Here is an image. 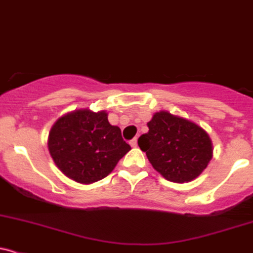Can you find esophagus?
Segmentation results:
<instances>
[{
  "label": "esophagus",
  "instance_id": "34e87169",
  "mask_svg": "<svg viewBox=\"0 0 253 253\" xmlns=\"http://www.w3.org/2000/svg\"><path fill=\"white\" fill-rule=\"evenodd\" d=\"M129 144H131L132 148H135V147H137V139H135V138H133V139H132V140H129Z\"/></svg>",
  "mask_w": 253,
  "mask_h": 253
}]
</instances>
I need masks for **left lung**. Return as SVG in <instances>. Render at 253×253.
Listing matches in <instances>:
<instances>
[{
	"instance_id": "obj_1",
	"label": "left lung",
	"mask_w": 253,
	"mask_h": 253,
	"mask_svg": "<svg viewBox=\"0 0 253 253\" xmlns=\"http://www.w3.org/2000/svg\"><path fill=\"white\" fill-rule=\"evenodd\" d=\"M148 127L138 145L165 179L188 183L203 173L213 154L211 138L203 127L165 110L154 114Z\"/></svg>"
}]
</instances>
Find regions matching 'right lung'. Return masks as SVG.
Wrapping results in <instances>:
<instances>
[{"mask_svg":"<svg viewBox=\"0 0 253 253\" xmlns=\"http://www.w3.org/2000/svg\"><path fill=\"white\" fill-rule=\"evenodd\" d=\"M48 150L55 166L70 179L92 184L111 173L131 147L121 129L108 121V113L79 109L54 122Z\"/></svg>","mask_w":253,"mask_h":253,"instance_id":"obj_1","label":"right lung"}]
</instances>
